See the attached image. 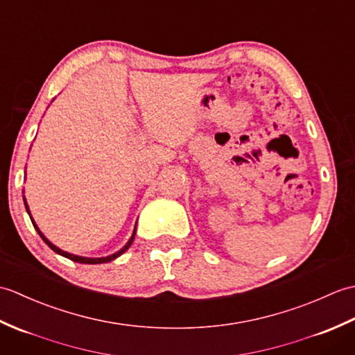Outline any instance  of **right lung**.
Instances as JSON below:
<instances>
[{
    "instance_id": "1",
    "label": "right lung",
    "mask_w": 355,
    "mask_h": 355,
    "mask_svg": "<svg viewBox=\"0 0 355 355\" xmlns=\"http://www.w3.org/2000/svg\"><path fill=\"white\" fill-rule=\"evenodd\" d=\"M24 206H26V210H27V214L30 215V220H32V223H33V227L36 229V232L40 233V236L42 238V241L45 244H47L53 252H56L58 254H61V256H64V258H69V259H71V261H74V262H80V263H103V262H110V261H114L116 258H119L120 254L122 253H125L128 248L131 247V244H132V241H134V236H135V227H137V223H135V227H134V232H132V235H131V238H130V241H128V243L120 248L119 252H116V253H112V254H108V256H103V258H85V256H78V254H73V253H69V252H64V250H61V248H59L58 245H55L53 243H50L49 241V238H45L44 236V233L40 230V227H37L36 225V223L33 221V218H32V214H30V209H28V205H27V201H26V197H24Z\"/></svg>"
}]
</instances>
